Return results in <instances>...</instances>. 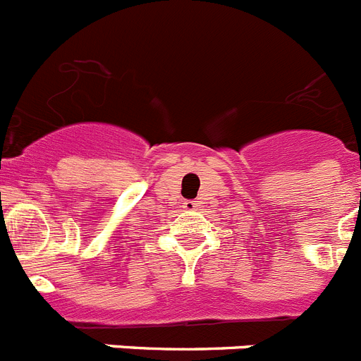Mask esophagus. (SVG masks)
Here are the masks:
<instances>
[{"label": "esophagus", "mask_w": 361, "mask_h": 361, "mask_svg": "<svg viewBox=\"0 0 361 361\" xmlns=\"http://www.w3.org/2000/svg\"><path fill=\"white\" fill-rule=\"evenodd\" d=\"M196 207H197L196 201L188 200V201H185V203H183V209L188 210V212H192V210H196Z\"/></svg>", "instance_id": "1"}]
</instances>
